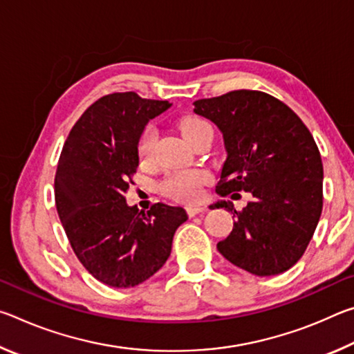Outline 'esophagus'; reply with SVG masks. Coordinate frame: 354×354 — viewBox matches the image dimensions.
Segmentation results:
<instances>
[{
    "mask_svg": "<svg viewBox=\"0 0 354 354\" xmlns=\"http://www.w3.org/2000/svg\"><path fill=\"white\" fill-rule=\"evenodd\" d=\"M185 211H187L189 217H194V215H198V214L206 212L207 207L206 206H187V207H185Z\"/></svg>",
    "mask_w": 354,
    "mask_h": 354,
    "instance_id": "34e87169",
    "label": "esophagus"
}]
</instances>
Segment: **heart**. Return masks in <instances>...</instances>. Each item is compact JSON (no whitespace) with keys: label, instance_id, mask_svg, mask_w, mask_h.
Here are the masks:
<instances>
[{"label":"heart","instance_id":"1","mask_svg":"<svg viewBox=\"0 0 354 354\" xmlns=\"http://www.w3.org/2000/svg\"><path fill=\"white\" fill-rule=\"evenodd\" d=\"M178 128L185 140L194 143L196 137L205 133L207 129H212L205 118L196 115H185L179 118ZM156 139H158V131L153 124H147L140 131L139 139H137V156H139L140 164H149L154 158ZM209 181V175L205 170H185L170 175L164 179L162 189L167 196L178 201H196L201 195V187Z\"/></svg>","mask_w":354,"mask_h":354}]
</instances>
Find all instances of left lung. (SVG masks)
Returning a JSON list of instances; mask_svg holds the SVG:
<instances>
[{"label": "left lung", "mask_w": 354, "mask_h": 354, "mask_svg": "<svg viewBox=\"0 0 354 354\" xmlns=\"http://www.w3.org/2000/svg\"><path fill=\"white\" fill-rule=\"evenodd\" d=\"M194 104L195 113L223 133L227 158L217 194L253 196L242 211L231 201L211 206L226 207L236 218L218 251L257 277L289 270L306 251L323 207V164L313 134L266 92L242 88Z\"/></svg>", "instance_id": "obj_1"}]
</instances>
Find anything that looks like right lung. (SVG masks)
<instances>
[{"mask_svg": "<svg viewBox=\"0 0 354 354\" xmlns=\"http://www.w3.org/2000/svg\"><path fill=\"white\" fill-rule=\"evenodd\" d=\"M170 107L136 92L104 95L88 106L64 143L55 178L59 218L84 268L128 289L147 281L171 253L183 207H129L124 194L139 167L137 139L148 120Z\"/></svg>", "mask_w": 354, "mask_h": 354, "instance_id": "add662e5", "label": "right lung"}]
</instances>
